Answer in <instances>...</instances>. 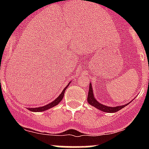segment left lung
Listing matches in <instances>:
<instances>
[{
  "label": "left lung",
  "mask_w": 149,
  "mask_h": 149,
  "mask_svg": "<svg viewBox=\"0 0 149 149\" xmlns=\"http://www.w3.org/2000/svg\"><path fill=\"white\" fill-rule=\"evenodd\" d=\"M87 101H88V103L89 104L92 105L94 107L97 108L100 110L103 111V112H116L120 110L121 109H123V107L126 106L127 104L122 105V106H118V107H110L105 106V105L102 104L100 102L96 100V99L94 98V94H93V89L92 86H91V84H89V89H88V97H87ZM129 104V103H128Z\"/></svg>",
  "instance_id": "obj_1"
}]
</instances>
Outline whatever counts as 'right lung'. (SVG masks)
Returning a JSON list of instances; mask_svg holds the SVG:
<instances>
[{"label":"right lung","mask_w":149,"mask_h":149,"mask_svg":"<svg viewBox=\"0 0 149 149\" xmlns=\"http://www.w3.org/2000/svg\"><path fill=\"white\" fill-rule=\"evenodd\" d=\"M69 84H68L67 86L65 87V88L63 89V91H62V93H61V94L59 95V97H58V98L56 99V100H54L53 102H52L51 103L45 105V106H43L42 107H36V108H28V109L29 111H31V112H42V111H45L47 109H50V108L56 106L57 104H58L60 102H61V100H63V96H64V93H65V91L66 88H68V86Z\"/></svg>","instance_id":"add662e5"}]
</instances>
